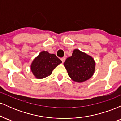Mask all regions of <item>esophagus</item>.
I'll return each instance as SVG.
<instances>
[{"label":"esophagus","mask_w":121,"mask_h":121,"mask_svg":"<svg viewBox=\"0 0 121 121\" xmlns=\"http://www.w3.org/2000/svg\"><path fill=\"white\" fill-rule=\"evenodd\" d=\"M61 60L62 62H64L65 61V57H62L61 59Z\"/></svg>","instance_id":"1"}]
</instances>
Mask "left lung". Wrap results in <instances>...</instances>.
<instances>
[{"instance_id": "1", "label": "left lung", "mask_w": 121, "mask_h": 121, "mask_svg": "<svg viewBox=\"0 0 121 121\" xmlns=\"http://www.w3.org/2000/svg\"><path fill=\"white\" fill-rule=\"evenodd\" d=\"M64 65L72 80L80 83L92 77L95 71V62L92 57L76 49L72 56L66 59Z\"/></svg>"}]
</instances>
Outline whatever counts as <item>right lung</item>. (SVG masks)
Returning a JSON list of instances; mask_svg holds the SVG:
<instances>
[{"label":"right lung","instance_id":"right-lung-1","mask_svg":"<svg viewBox=\"0 0 121 121\" xmlns=\"http://www.w3.org/2000/svg\"><path fill=\"white\" fill-rule=\"evenodd\" d=\"M61 62L55 54L42 51L33 60L30 69L36 78H44L52 74L53 70Z\"/></svg>","mask_w":121,"mask_h":121}]
</instances>
